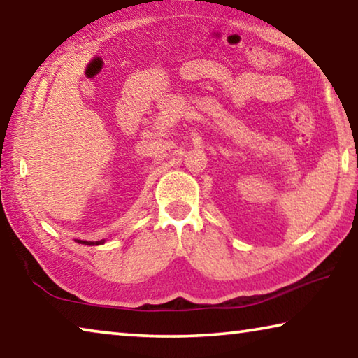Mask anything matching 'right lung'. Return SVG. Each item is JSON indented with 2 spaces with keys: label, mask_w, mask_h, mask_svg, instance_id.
Masks as SVG:
<instances>
[{
  "label": "right lung",
  "mask_w": 358,
  "mask_h": 358,
  "mask_svg": "<svg viewBox=\"0 0 358 358\" xmlns=\"http://www.w3.org/2000/svg\"><path fill=\"white\" fill-rule=\"evenodd\" d=\"M78 243H85V245H99V243H104V241H78Z\"/></svg>",
  "instance_id": "obj_1"
}]
</instances>
